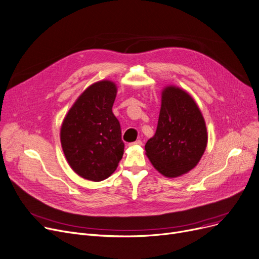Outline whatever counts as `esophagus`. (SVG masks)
<instances>
[{
    "label": "esophagus",
    "instance_id": "obj_1",
    "mask_svg": "<svg viewBox=\"0 0 259 259\" xmlns=\"http://www.w3.org/2000/svg\"><path fill=\"white\" fill-rule=\"evenodd\" d=\"M130 145H131V146H133V145H142V141H141V140H137V141H135V142L131 143Z\"/></svg>",
    "mask_w": 259,
    "mask_h": 259
}]
</instances>
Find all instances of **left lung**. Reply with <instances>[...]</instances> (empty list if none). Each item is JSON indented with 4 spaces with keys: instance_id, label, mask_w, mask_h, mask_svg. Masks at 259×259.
I'll use <instances>...</instances> for the list:
<instances>
[{
    "instance_id": "1",
    "label": "left lung",
    "mask_w": 259,
    "mask_h": 259,
    "mask_svg": "<svg viewBox=\"0 0 259 259\" xmlns=\"http://www.w3.org/2000/svg\"><path fill=\"white\" fill-rule=\"evenodd\" d=\"M206 143V126L198 105L186 91L166 86L156 133L145 144L154 167L169 178L186 174L199 162Z\"/></svg>"
}]
</instances>
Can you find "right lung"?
I'll use <instances>...</instances> for the list:
<instances>
[{
    "label": "right lung",
    "mask_w": 259,
    "mask_h": 259,
    "mask_svg": "<svg viewBox=\"0 0 259 259\" xmlns=\"http://www.w3.org/2000/svg\"><path fill=\"white\" fill-rule=\"evenodd\" d=\"M117 86L103 80L89 86L68 110L61 144L68 164L84 179L102 181L116 170L124 152L121 127L113 114Z\"/></svg>",
    "instance_id": "add662e5"
}]
</instances>
